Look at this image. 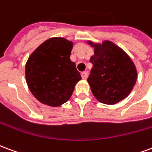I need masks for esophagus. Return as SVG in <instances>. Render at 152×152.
Instances as JSON below:
<instances>
[{
    "label": "esophagus",
    "mask_w": 152,
    "mask_h": 152,
    "mask_svg": "<svg viewBox=\"0 0 152 152\" xmlns=\"http://www.w3.org/2000/svg\"><path fill=\"white\" fill-rule=\"evenodd\" d=\"M81 76H82V77H83V79H87V72H83V73L81 74Z\"/></svg>",
    "instance_id": "34e87169"
}]
</instances>
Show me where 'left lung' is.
I'll list each match as a JSON object with an SVG mask.
<instances>
[{"mask_svg":"<svg viewBox=\"0 0 152 152\" xmlns=\"http://www.w3.org/2000/svg\"><path fill=\"white\" fill-rule=\"evenodd\" d=\"M94 48L90 76L87 78L91 92L98 101L115 104L129 96L137 81V69L127 54L111 42L102 44L87 41Z\"/></svg>","mask_w":152,"mask_h":152,"instance_id":"1","label":"left lung"}]
</instances>
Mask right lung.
I'll return each mask as SVG.
<instances>
[{
	"instance_id": "obj_1",
	"label": "right lung",
	"mask_w": 152,
	"mask_h": 152,
	"mask_svg": "<svg viewBox=\"0 0 152 152\" xmlns=\"http://www.w3.org/2000/svg\"><path fill=\"white\" fill-rule=\"evenodd\" d=\"M73 42L54 37L44 41L29 56L25 75L28 88L39 101L57 107L68 101L82 79L70 61Z\"/></svg>"
}]
</instances>
